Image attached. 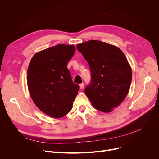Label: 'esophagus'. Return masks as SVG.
Returning a JSON list of instances; mask_svg holds the SVG:
<instances>
[{
	"mask_svg": "<svg viewBox=\"0 0 159 159\" xmlns=\"http://www.w3.org/2000/svg\"><path fill=\"white\" fill-rule=\"evenodd\" d=\"M80 89H82L84 88V84L83 83L80 84Z\"/></svg>",
	"mask_w": 159,
	"mask_h": 159,
	"instance_id": "esophagus-1",
	"label": "esophagus"
}]
</instances>
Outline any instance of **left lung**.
<instances>
[{
    "instance_id": "1",
    "label": "left lung",
    "mask_w": 159,
    "mask_h": 159,
    "mask_svg": "<svg viewBox=\"0 0 159 159\" xmlns=\"http://www.w3.org/2000/svg\"><path fill=\"white\" fill-rule=\"evenodd\" d=\"M88 61L91 81L85 93L93 106L109 113L117 107L129 93L132 71L123 52L118 47L91 40L77 45Z\"/></svg>"
}]
</instances>
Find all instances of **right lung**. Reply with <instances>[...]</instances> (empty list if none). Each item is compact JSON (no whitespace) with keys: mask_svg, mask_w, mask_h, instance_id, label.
Masks as SVG:
<instances>
[{"mask_svg":"<svg viewBox=\"0 0 159 159\" xmlns=\"http://www.w3.org/2000/svg\"><path fill=\"white\" fill-rule=\"evenodd\" d=\"M75 51L74 45L57 44L37 52L28 66L27 84L34 103L54 118L68 114L80 89L67 68Z\"/></svg>","mask_w":159,"mask_h":159,"instance_id":"obj_1","label":"right lung"}]
</instances>
